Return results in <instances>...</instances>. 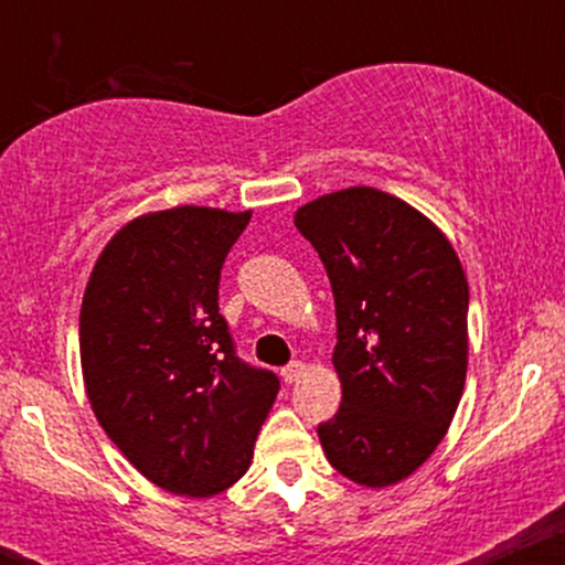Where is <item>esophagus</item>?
I'll list each match as a JSON object with an SVG mask.
<instances>
[{
  "instance_id": "obj_1",
  "label": "esophagus",
  "mask_w": 565,
  "mask_h": 565,
  "mask_svg": "<svg viewBox=\"0 0 565 565\" xmlns=\"http://www.w3.org/2000/svg\"><path fill=\"white\" fill-rule=\"evenodd\" d=\"M305 374V364L302 361H289L287 366L281 369V377H284V382H287V385H291V382H297Z\"/></svg>"
}]
</instances>
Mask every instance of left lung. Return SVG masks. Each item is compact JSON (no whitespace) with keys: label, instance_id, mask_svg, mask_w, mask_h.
Returning a JSON list of instances; mask_svg holds the SVG:
<instances>
[{"label":"left lung","instance_id":"left-lung-1","mask_svg":"<svg viewBox=\"0 0 565 565\" xmlns=\"http://www.w3.org/2000/svg\"><path fill=\"white\" fill-rule=\"evenodd\" d=\"M337 310L342 404L319 438L361 486L398 483L436 451L468 372V278L425 215L377 188H345L297 210Z\"/></svg>","mask_w":565,"mask_h":565}]
</instances>
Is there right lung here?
<instances>
[{"instance_id": "1", "label": "right lung", "mask_w": 565, "mask_h": 565, "mask_svg": "<svg viewBox=\"0 0 565 565\" xmlns=\"http://www.w3.org/2000/svg\"><path fill=\"white\" fill-rule=\"evenodd\" d=\"M249 217L174 206L132 220L84 291L79 353L97 423L172 494L236 483L281 387L238 359L217 305L220 270Z\"/></svg>"}]
</instances>
